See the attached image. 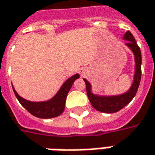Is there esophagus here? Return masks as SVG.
<instances>
[{"label":"esophagus","mask_w":155,"mask_h":155,"mask_svg":"<svg viewBox=\"0 0 155 155\" xmlns=\"http://www.w3.org/2000/svg\"><path fill=\"white\" fill-rule=\"evenodd\" d=\"M79 72H80V74H81V75H84V74L86 73V69H84V68H81V69H80Z\"/></svg>","instance_id":"esophagus-1"}]
</instances>
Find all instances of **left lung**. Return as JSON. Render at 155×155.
<instances>
[{
	"label": "left lung",
	"mask_w": 155,
	"mask_h": 155,
	"mask_svg": "<svg viewBox=\"0 0 155 155\" xmlns=\"http://www.w3.org/2000/svg\"><path fill=\"white\" fill-rule=\"evenodd\" d=\"M123 40L127 41L126 46L129 47L130 51L134 54V59H135V73H134V78L133 81L130 86V89L125 93H122L120 95L114 96H100L92 93L91 91V85L90 82L86 79H83L86 83V92L88 98L91 102L92 107L96 110L103 112V113L111 114L115 113L119 110H120L126 105L130 103L133 97H135L136 93L137 91L138 86H139L140 81H141V65H142V55L140 51L139 47L137 46L135 41L134 36L131 35L130 31H126Z\"/></svg>",
	"instance_id": "left-lung-1"
}]
</instances>
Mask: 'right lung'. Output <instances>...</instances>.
<instances>
[{
    "label": "right lung",
    "instance_id": "1",
    "mask_svg": "<svg viewBox=\"0 0 155 155\" xmlns=\"http://www.w3.org/2000/svg\"><path fill=\"white\" fill-rule=\"evenodd\" d=\"M78 78H80V75L78 74H74L73 76L69 78L66 81H64L53 97L43 102H31L23 98L18 94L13 86H12L16 97L26 110H28L29 113L35 117L41 119H50L57 117L64 112L67 95L74 81Z\"/></svg>",
    "mask_w": 155,
    "mask_h": 155
}]
</instances>
